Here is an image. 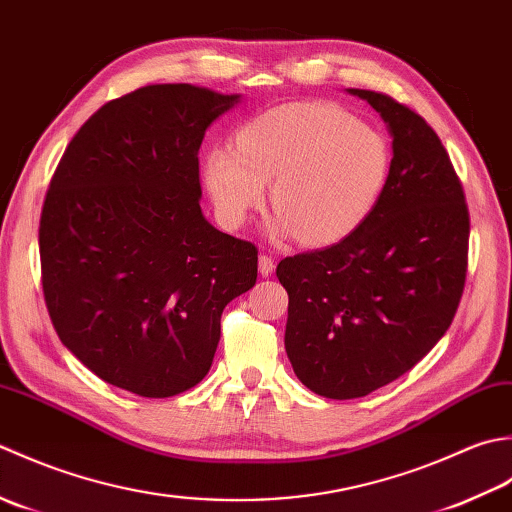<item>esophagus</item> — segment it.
Wrapping results in <instances>:
<instances>
[{
    "label": "esophagus",
    "instance_id": "esophagus-1",
    "mask_svg": "<svg viewBox=\"0 0 512 512\" xmlns=\"http://www.w3.org/2000/svg\"><path fill=\"white\" fill-rule=\"evenodd\" d=\"M274 269H276L274 258L267 256V254H260V256H258V271H260V276L267 278V276L274 274Z\"/></svg>",
    "mask_w": 512,
    "mask_h": 512
}]
</instances>
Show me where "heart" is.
Instances as JSON below:
<instances>
[{
    "instance_id": "b5f03b06",
    "label": "heart",
    "mask_w": 512,
    "mask_h": 512,
    "mask_svg": "<svg viewBox=\"0 0 512 512\" xmlns=\"http://www.w3.org/2000/svg\"><path fill=\"white\" fill-rule=\"evenodd\" d=\"M389 168V143L369 123L327 103H300L243 125L236 150L207 152L203 179L223 225H245L271 183L274 234L327 245L367 221Z\"/></svg>"
}]
</instances>
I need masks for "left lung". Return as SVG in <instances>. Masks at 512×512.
<instances>
[{
  "instance_id": "left-lung-1",
  "label": "left lung",
  "mask_w": 512,
  "mask_h": 512,
  "mask_svg": "<svg viewBox=\"0 0 512 512\" xmlns=\"http://www.w3.org/2000/svg\"><path fill=\"white\" fill-rule=\"evenodd\" d=\"M391 134L378 205L340 243L280 260L289 294L285 349L298 380L351 400L398 380L429 353L460 305L468 210L433 128L389 95L349 88Z\"/></svg>"
}]
</instances>
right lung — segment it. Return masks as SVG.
Here are the masks:
<instances>
[{"mask_svg": "<svg viewBox=\"0 0 512 512\" xmlns=\"http://www.w3.org/2000/svg\"><path fill=\"white\" fill-rule=\"evenodd\" d=\"M241 95L156 83L81 125L39 223L41 285L64 347L103 382L170 398L201 382L258 252L207 223L198 150Z\"/></svg>", "mask_w": 512, "mask_h": 512, "instance_id": "obj_1", "label": "right lung"}]
</instances>
